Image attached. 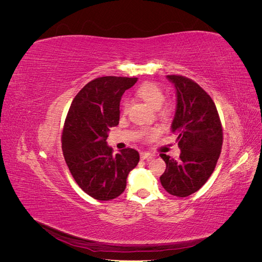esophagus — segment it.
I'll use <instances>...</instances> for the list:
<instances>
[{
	"mask_svg": "<svg viewBox=\"0 0 262 262\" xmlns=\"http://www.w3.org/2000/svg\"><path fill=\"white\" fill-rule=\"evenodd\" d=\"M150 156H152V154L148 153V152H141V153H140L141 160H146V158H148V157H150Z\"/></svg>",
	"mask_w": 262,
	"mask_h": 262,
	"instance_id": "esophagus-1",
	"label": "esophagus"
}]
</instances>
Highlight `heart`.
Wrapping results in <instances>:
<instances>
[{"instance_id":"obj_1","label":"heart","mask_w":262,"mask_h":262,"mask_svg":"<svg viewBox=\"0 0 262 262\" xmlns=\"http://www.w3.org/2000/svg\"><path fill=\"white\" fill-rule=\"evenodd\" d=\"M137 94L138 96L143 99L144 101H146L148 105L152 106L153 108H160L163 102L165 100V95L163 90L161 89L160 86H157L154 83H150V82H145L142 85L139 86V89L137 90ZM130 106V101L129 99H124L122 101V105H121V110L123 114H126L128 112ZM161 115L163 117H166L168 115V109L167 108H163L161 110ZM158 134H160V131L156 128H150V129H145L142 132V137H143L145 140H153L155 139Z\"/></svg>"}]
</instances>
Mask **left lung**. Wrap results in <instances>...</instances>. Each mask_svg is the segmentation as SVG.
<instances>
[{"label": "left lung", "instance_id": "1", "mask_svg": "<svg viewBox=\"0 0 262 262\" xmlns=\"http://www.w3.org/2000/svg\"><path fill=\"white\" fill-rule=\"evenodd\" d=\"M176 89V113L171 132L177 136L179 160L161 157L166 169L160 177L168 193L185 198L198 191L215 168L223 144V130L215 104L202 87L181 75H167Z\"/></svg>", "mask_w": 262, "mask_h": 262}]
</instances>
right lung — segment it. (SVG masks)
Instances as JSON below:
<instances>
[{"instance_id": "1", "label": "right lung", "mask_w": 262, "mask_h": 262, "mask_svg": "<svg viewBox=\"0 0 262 262\" xmlns=\"http://www.w3.org/2000/svg\"><path fill=\"white\" fill-rule=\"evenodd\" d=\"M138 77L102 76L87 83L73 99L62 133V150L76 184L96 200L108 201L125 189L129 172L140 161L138 150L113 154L110 128L118 125L123 93Z\"/></svg>"}]
</instances>
